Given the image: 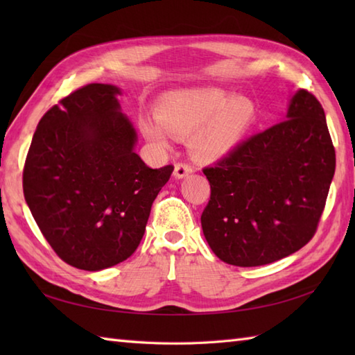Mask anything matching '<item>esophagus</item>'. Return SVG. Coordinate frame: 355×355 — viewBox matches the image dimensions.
Wrapping results in <instances>:
<instances>
[{"label":"esophagus","mask_w":355,"mask_h":355,"mask_svg":"<svg viewBox=\"0 0 355 355\" xmlns=\"http://www.w3.org/2000/svg\"><path fill=\"white\" fill-rule=\"evenodd\" d=\"M193 172V168L189 163H177L175 169H173V175L175 178H184Z\"/></svg>","instance_id":"34e87169"}]
</instances>
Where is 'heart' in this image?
Masks as SVG:
<instances>
[{
	"mask_svg": "<svg viewBox=\"0 0 355 355\" xmlns=\"http://www.w3.org/2000/svg\"><path fill=\"white\" fill-rule=\"evenodd\" d=\"M154 122L140 119L145 137L158 146L168 145L169 135L189 137V148L201 162H216L233 153L256 119L254 105L243 96L232 97L221 89L175 93L157 105Z\"/></svg>",
	"mask_w": 355,
	"mask_h": 355,
	"instance_id": "1",
	"label": "heart"
}]
</instances>
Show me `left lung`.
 Segmentation results:
<instances>
[{
	"instance_id": "obj_1",
	"label": "left lung",
	"mask_w": 355,
	"mask_h": 355,
	"mask_svg": "<svg viewBox=\"0 0 355 355\" xmlns=\"http://www.w3.org/2000/svg\"><path fill=\"white\" fill-rule=\"evenodd\" d=\"M334 171L325 111L299 89L285 120L202 169L210 183L201 215L207 244L236 267L266 266L300 250L318 230Z\"/></svg>"
}]
</instances>
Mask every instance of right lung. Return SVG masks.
<instances>
[{
    "label": "right lung",
    "mask_w": 355,
    "mask_h": 355,
    "mask_svg": "<svg viewBox=\"0 0 355 355\" xmlns=\"http://www.w3.org/2000/svg\"><path fill=\"white\" fill-rule=\"evenodd\" d=\"M120 89L88 84L37 123L22 172L24 198L55 253L99 271L130 258L173 166L150 169L134 153V128Z\"/></svg>",
    "instance_id": "right-lung-1"
}]
</instances>
